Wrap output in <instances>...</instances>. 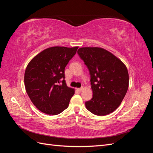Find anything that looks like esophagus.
Instances as JSON below:
<instances>
[{"instance_id": "obj_1", "label": "esophagus", "mask_w": 153, "mask_h": 153, "mask_svg": "<svg viewBox=\"0 0 153 153\" xmlns=\"http://www.w3.org/2000/svg\"><path fill=\"white\" fill-rule=\"evenodd\" d=\"M83 89H84V87H81V88H78L77 90L78 91H82Z\"/></svg>"}]
</instances>
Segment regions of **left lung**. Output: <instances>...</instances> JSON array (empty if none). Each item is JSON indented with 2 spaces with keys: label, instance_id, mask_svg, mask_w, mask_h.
Returning <instances> with one entry per match:
<instances>
[{
  "label": "left lung",
  "instance_id": "1",
  "mask_svg": "<svg viewBox=\"0 0 153 153\" xmlns=\"http://www.w3.org/2000/svg\"><path fill=\"white\" fill-rule=\"evenodd\" d=\"M78 54L89 70L92 98L87 109L97 115L113 112L121 105L129 87L126 65L116 56L100 47H82Z\"/></svg>",
  "mask_w": 153,
  "mask_h": 153
}]
</instances>
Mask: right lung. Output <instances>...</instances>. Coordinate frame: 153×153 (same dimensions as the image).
<instances>
[{"label": "right lung", "mask_w": 153, "mask_h": 153, "mask_svg": "<svg viewBox=\"0 0 153 153\" xmlns=\"http://www.w3.org/2000/svg\"><path fill=\"white\" fill-rule=\"evenodd\" d=\"M78 47H52L32 59L24 75L25 90L41 112L57 115L68 108L75 89L67 86L64 69ZM63 79L62 84L60 79Z\"/></svg>", "instance_id": "1"}]
</instances>
